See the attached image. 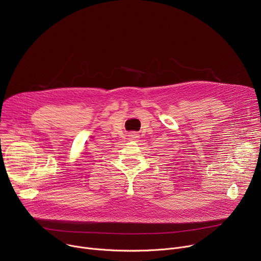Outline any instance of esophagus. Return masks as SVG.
Masks as SVG:
<instances>
[{"label":"esophagus","instance_id":"34e87169","mask_svg":"<svg viewBox=\"0 0 261 261\" xmlns=\"http://www.w3.org/2000/svg\"><path fill=\"white\" fill-rule=\"evenodd\" d=\"M130 136H131V138H132V140H136V138L138 137V136H137V134H135V133H134V134H131Z\"/></svg>","mask_w":261,"mask_h":261}]
</instances>
